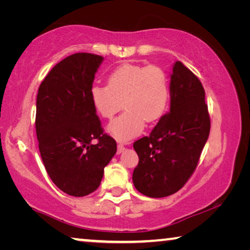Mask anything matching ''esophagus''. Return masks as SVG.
Wrapping results in <instances>:
<instances>
[{
    "label": "esophagus",
    "mask_w": 250,
    "mask_h": 250,
    "mask_svg": "<svg viewBox=\"0 0 250 250\" xmlns=\"http://www.w3.org/2000/svg\"><path fill=\"white\" fill-rule=\"evenodd\" d=\"M125 150V146L122 145V143H119V145H118V150H117V153H118V154H120V153H122V152H124Z\"/></svg>",
    "instance_id": "obj_1"
}]
</instances>
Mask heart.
Here are the masks:
<instances>
[{
	"label": "heart",
	"instance_id": "heart-1",
	"mask_svg": "<svg viewBox=\"0 0 250 250\" xmlns=\"http://www.w3.org/2000/svg\"><path fill=\"white\" fill-rule=\"evenodd\" d=\"M89 98L104 119H112L121 107L125 109L109 125L108 131L118 140L128 141L141 132L145 121L152 124L164 115L170 84L166 71L158 66L124 65L109 75L107 86L92 84Z\"/></svg>",
	"mask_w": 250,
	"mask_h": 250
}]
</instances>
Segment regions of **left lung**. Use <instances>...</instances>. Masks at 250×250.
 <instances>
[{
    "label": "left lung",
    "instance_id": "1",
    "mask_svg": "<svg viewBox=\"0 0 250 250\" xmlns=\"http://www.w3.org/2000/svg\"><path fill=\"white\" fill-rule=\"evenodd\" d=\"M170 111L149 137L133 143L139 156L132 181L149 197H166L183 188L208 139L210 119L205 90L191 70L175 62L170 80Z\"/></svg>",
    "mask_w": 250,
    "mask_h": 250
}]
</instances>
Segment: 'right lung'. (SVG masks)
Returning <instances> with one entry per match:
<instances>
[{
	"label": "right lung",
	"instance_id": "obj_1",
	"mask_svg": "<svg viewBox=\"0 0 250 250\" xmlns=\"http://www.w3.org/2000/svg\"><path fill=\"white\" fill-rule=\"evenodd\" d=\"M103 61L89 53L70 55L49 71L37 94L35 126L44 167L59 189L76 197L99 188L117 152L89 98Z\"/></svg>",
	"mask_w": 250,
	"mask_h": 250
}]
</instances>
